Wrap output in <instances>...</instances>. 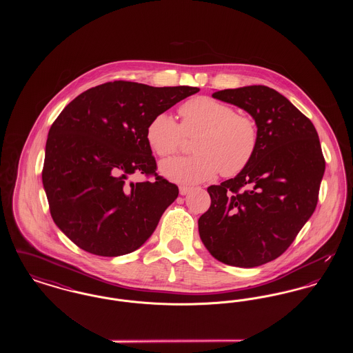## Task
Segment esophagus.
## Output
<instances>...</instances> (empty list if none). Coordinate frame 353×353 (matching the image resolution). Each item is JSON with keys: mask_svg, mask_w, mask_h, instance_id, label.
<instances>
[{"mask_svg": "<svg viewBox=\"0 0 353 353\" xmlns=\"http://www.w3.org/2000/svg\"><path fill=\"white\" fill-rule=\"evenodd\" d=\"M189 190H190V188H189V186H180V194H181V196L188 194V193H189Z\"/></svg>", "mask_w": 353, "mask_h": 353, "instance_id": "esophagus-1", "label": "esophagus"}]
</instances>
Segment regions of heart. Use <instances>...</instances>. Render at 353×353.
Returning a JSON list of instances; mask_svg holds the SVG:
<instances>
[{
  "mask_svg": "<svg viewBox=\"0 0 353 353\" xmlns=\"http://www.w3.org/2000/svg\"><path fill=\"white\" fill-rule=\"evenodd\" d=\"M181 124L167 112L151 119L145 140L153 153L170 157L181 150L186 137H196L194 156L164 161L160 172L170 181L192 185L213 179L219 170L225 177L238 174L252 163L259 144L254 119L236 114L226 103L197 97L180 107Z\"/></svg>",
  "mask_w": 353,
  "mask_h": 353,
  "instance_id": "1",
  "label": "heart"
}]
</instances>
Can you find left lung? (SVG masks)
<instances>
[{"label": "left lung", "mask_w": 353, "mask_h": 353, "mask_svg": "<svg viewBox=\"0 0 353 353\" xmlns=\"http://www.w3.org/2000/svg\"><path fill=\"white\" fill-rule=\"evenodd\" d=\"M212 97L249 112L259 144L234 179L208 188L212 203L199 219V232L219 262L256 268L282 255L316 208L325 169L319 136L310 119L268 85Z\"/></svg>", "instance_id": "1"}]
</instances>
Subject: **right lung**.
Wrapping results in <instances>:
<instances>
[{
	"label": "right lung",
	"instance_id": "1",
	"mask_svg": "<svg viewBox=\"0 0 353 353\" xmlns=\"http://www.w3.org/2000/svg\"><path fill=\"white\" fill-rule=\"evenodd\" d=\"M199 91L115 81L84 91L55 119L42 183L55 225L78 248L119 256L151 236L179 188L156 173L145 130L154 115ZM134 172L155 180L127 185Z\"/></svg>",
	"mask_w": 353,
	"mask_h": 353
}]
</instances>
